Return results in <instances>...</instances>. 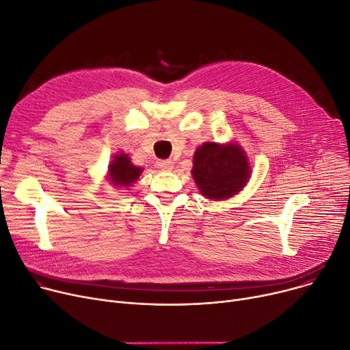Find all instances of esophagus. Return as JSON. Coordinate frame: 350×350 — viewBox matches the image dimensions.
Segmentation results:
<instances>
[{
	"mask_svg": "<svg viewBox=\"0 0 350 350\" xmlns=\"http://www.w3.org/2000/svg\"><path fill=\"white\" fill-rule=\"evenodd\" d=\"M157 168L162 171H171L174 168V162L170 159H159L157 161Z\"/></svg>",
	"mask_w": 350,
	"mask_h": 350,
	"instance_id": "obj_1",
	"label": "esophagus"
}]
</instances>
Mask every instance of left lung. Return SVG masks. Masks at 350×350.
<instances>
[{
    "mask_svg": "<svg viewBox=\"0 0 350 350\" xmlns=\"http://www.w3.org/2000/svg\"><path fill=\"white\" fill-rule=\"evenodd\" d=\"M250 165L236 144L204 142L195 151L192 176L203 196L213 200L236 195L249 180Z\"/></svg>",
    "mask_w": 350,
    "mask_h": 350,
    "instance_id": "left-lung-1",
    "label": "left lung"
}]
</instances>
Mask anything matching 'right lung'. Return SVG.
I'll return each instance as SVG.
<instances>
[{
  "instance_id": "right-lung-1",
  "label": "right lung",
  "mask_w": 350,
  "mask_h": 350,
  "mask_svg": "<svg viewBox=\"0 0 350 350\" xmlns=\"http://www.w3.org/2000/svg\"><path fill=\"white\" fill-rule=\"evenodd\" d=\"M141 172L142 168L133 165L130 157L126 154L116 155L109 165L110 179L114 185H117V187H131V183H134L138 179Z\"/></svg>"
}]
</instances>
